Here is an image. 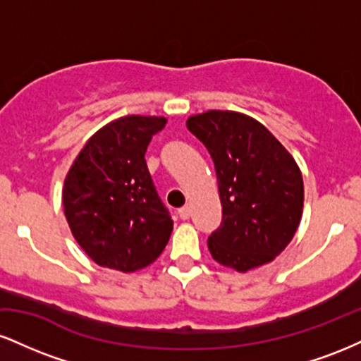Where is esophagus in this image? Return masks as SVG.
I'll use <instances>...</instances> for the list:
<instances>
[{
    "label": "esophagus",
    "instance_id": "esophagus-1",
    "mask_svg": "<svg viewBox=\"0 0 361 361\" xmlns=\"http://www.w3.org/2000/svg\"><path fill=\"white\" fill-rule=\"evenodd\" d=\"M178 214H180V217L183 219V221H186V219H190V215H192V209H190L188 205H185L178 210Z\"/></svg>",
    "mask_w": 361,
    "mask_h": 361
}]
</instances>
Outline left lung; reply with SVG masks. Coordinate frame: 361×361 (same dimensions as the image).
Returning <instances> with one entry per match:
<instances>
[{
  "label": "left lung",
  "mask_w": 361,
  "mask_h": 361,
  "mask_svg": "<svg viewBox=\"0 0 361 361\" xmlns=\"http://www.w3.org/2000/svg\"><path fill=\"white\" fill-rule=\"evenodd\" d=\"M217 173L222 222L209 235L212 258L247 271L279 256L302 217L300 169L275 135L255 118L210 110L186 122Z\"/></svg>",
  "instance_id": "left-lung-1"
}]
</instances>
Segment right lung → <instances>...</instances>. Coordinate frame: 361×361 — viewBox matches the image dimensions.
I'll return each mask as SVG.
<instances>
[{
    "label": "right lung",
    "mask_w": 361,
    "mask_h": 361,
    "mask_svg": "<svg viewBox=\"0 0 361 361\" xmlns=\"http://www.w3.org/2000/svg\"><path fill=\"white\" fill-rule=\"evenodd\" d=\"M166 118L128 115L91 137L64 181L62 205L82 251L100 267L135 271L163 252L173 231L146 151Z\"/></svg>",
    "instance_id": "obj_1"
}]
</instances>
